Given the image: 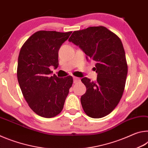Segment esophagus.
I'll list each match as a JSON object with an SVG mask.
<instances>
[{
    "instance_id": "esophagus-1",
    "label": "esophagus",
    "mask_w": 148,
    "mask_h": 148,
    "mask_svg": "<svg viewBox=\"0 0 148 148\" xmlns=\"http://www.w3.org/2000/svg\"><path fill=\"white\" fill-rule=\"evenodd\" d=\"M73 79H74V84H76V83H77V82H80V79L77 77H73Z\"/></svg>"
}]
</instances>
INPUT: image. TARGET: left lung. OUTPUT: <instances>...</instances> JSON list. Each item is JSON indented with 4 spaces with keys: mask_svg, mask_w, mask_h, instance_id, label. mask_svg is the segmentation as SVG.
Returning <instances> with one entry per match:
<instances>
[{
    "mask_svg": "<svg viewBox=\"0 0 148 148\" xmlns=\"http://www.w3.org/2000/svg\"><path fill=\"white\" fill-rule=\"evenodd\" d=\"M96 61V81L81 80L86 87L81 97L85 113L92 118H101L113 111L123 93L128 66L121 40L103 26L90 27L73 32L69 39Z\"/></svg>",
    "mask_w": 148,
    "mask_h": 148,
    "instance_id": "obj_1",
    "label": "left lung"
}]
</instances>
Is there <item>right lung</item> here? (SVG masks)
<instances>
[{
    "mask_svg": "<svg viewBox=\"0 0 148 148\" xmlns=\"http://www.w3.org/2000/svg\"><path fill=\"white\" fill-rule=\"evenodd\" d=\"M72 32L40 31L27 39L20 50L17 76L29 107L38 116L51 118L63 108L73 78L50 76L58 67V52Z\"/></svg>",
    "mask_w": 148,
    "mask_h": 148,
    "instance_id": "1",
    "label": "right lung"
}]
</instances>
